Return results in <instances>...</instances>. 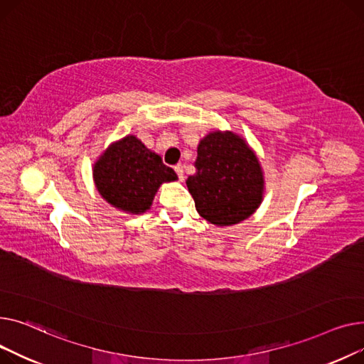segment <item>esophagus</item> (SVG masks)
<instances>
[{"instance_id":"34e87169","label":"esophagus","mask_w":364,"mask_h":364,"mask_svg":"<svg viewBox=\"0 0 364 364\" xmlns=\"http://www.w3.org/2000/svg\"><path fill=\"white\" fill-rule=\"evenodd\" d=\"M175 172H176L179 181H183L185 176H183V166H182V164H176V166H175Z\"/></svg>"}]
</instances>
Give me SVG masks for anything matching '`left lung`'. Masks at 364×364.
Here are the masks:
<instances>
[{
    "instance_id": "1",
    "label": "left lung",
    "mask_w": 364,
    "mask_h": 364,
    "mask_svg": "<svg viewBox=\"0 0 364 364\" xmlns=\"http://www.w3.org/2000/svg\"><path fill=\"white\" fill-rule=\"evenodd\" d=\"M196 175L186 186L200 216L218 226H232L259 208L264 178L257 156L244 138L233 132L215 131L197 148Z\"/></svg>"
}]
</instances>
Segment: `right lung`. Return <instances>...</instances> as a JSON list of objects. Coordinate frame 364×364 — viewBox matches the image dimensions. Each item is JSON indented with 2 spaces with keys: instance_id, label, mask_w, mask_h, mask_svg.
I'll use <instances>...</instances> for the list:
<instances>
[{
  "instance_id": "obj_1",
  "label": "right lung",
  "mask_w": 364,
  "mask_h": 364,
  "mask_svg": "<svg viewBox=\"0 0 364 364\" xmlns=\"http://www.w3.org/2000/svg\"><path fill=\"white\" fill-rule=\"evenodd\" d=\"M92 173L100 196L131 215L149 210L160 185L178 179L175 170L163 164L161 157L134 135L107 148L95 161Z\"/></svg>"
}]
</instances>
